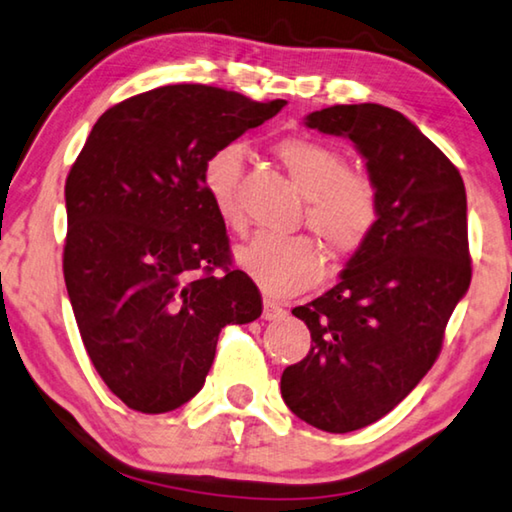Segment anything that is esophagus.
Here are the masks:
<instances>
[{
  "label": "esophagus",
  "mask_w": 512,
  "mask_h": 512,
  "mask_svg": "<svg viewBox=\"0 0 512 512\" xmlns=\"http://www.w3.org/2000/svg\"><path fill=\"white\" fill-rule=\"evenodd\" d=\"M283 316H286V309H283L281 304L272 302V300H265V304H263V318L265 320H279Z\"/></svg>",
  "instance_id": "34e87169"
}]
</instances>
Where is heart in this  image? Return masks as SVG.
<instances>
[{"instance_id":"heart-1","label":"heart","mask_w":512,"mask_h":512,"mask_svg":"<svg viewBox=\"0 0 512 512\" xmlns=\"http://www.w3.org/2000/svg\"><path fill=\"white\" fill-rule=\"evenodd\" d=\"M274 155L306 196V224L334 254H352L373 233L380 217V194L371 178L348 169V157L325 141L283 137ZM245 164L240 144H226L203 164V187L219 219L242 231L238 183ZM238 263L265 293L286 297L316 283L325 256L309 235L258 233L238 249Z\"/></svg>"}]
</instances>
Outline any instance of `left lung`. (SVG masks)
Here are the masks:
<instances>
[{"mask_svg": "<svg viewBox=\"0 0 512 512\" xmlns=\"http://www.w3.org/2000/svg\"><path fill=\"white\" fill-rule=\"evenodd\" d=\"M304 123L357 146L380 217L336 286L293 309L311 350L283 371L281 396L309 426L352 432L389 414L439 357L471 281L467 194L455 164L396 109L334 105Z\"/></svg>", "mask_w": 512, "mask_h": 512, "instance_id": "8db88e82", "label": "left lung"}]
</instances>
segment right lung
Masks as SVG:
<instances>
[{
  "mask_svg": "<svg viewBox=\"0 0 512 512\" xmlns=\"http://www.w3.org/2000/svg\"><path fill=\"white\" fill-rule=\"evenodd\" d=\"M283 105L206 84L160 86L107 109L77 155L64 279L93 366L130 410L162 414L192 400L219 332L261 316L203 164Z\"/></svg>",
  "mask_w": 512,
  "mask_h": 512,
  "instance_id": "obj_1",
  "label": "right lung"
}]
</instances>
